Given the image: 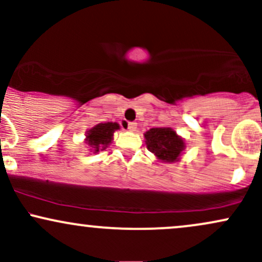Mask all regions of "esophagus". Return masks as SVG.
<instances>
[{"instance_id":"obj_1","label":"esophagus","mask_w":262,"mask_h":262,"mask_svg":"<svg viewBox=\"0 0 262 262\" xmlns=\"http://www.w3.org/2000/svg\"><path fill=\"white\" fill-rule=\"evenodd\" d=\"M127 129L129 132H135V130H137V124H135V123H133V122H129Z\"/></svg>"}]
</instances>
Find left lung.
Segmentation results:
<instances>
[{"mask_svg":"<svg viewBox=\"0 0 262 262\" xmlns=\"http://www.w3.org/2000/svg\"><path fill=\"white\" fill-rule=\"evenodd\" d=\"M146 148L161 162H177L186 149L185 139L170 127L151 128L144 133Z\"/></svg>","mask_w":262,"mask_h":262,"instance_id":"1","label":"left lung"}]
</instances>
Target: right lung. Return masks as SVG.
Wrapping results in <instances>:
<instances>
[{"label":"right lung","instance_id":"obj_1","mask_svg":"<svg viewBox=\"0 0 262 262\" xmlns=\"http://www.w3.org/2000/svg\"><path fill=\"white\" fill-rule=\"evenodd\" d=\"M118 129H121V127L116 122L98 123L95 127L89 129L86 132L85 144L89 145L90 151L96 154L102 150H106L108 145H111L112 143L114 132Z\"/></svg>","mask_w":262,"mask_h":262}]
</instances>
